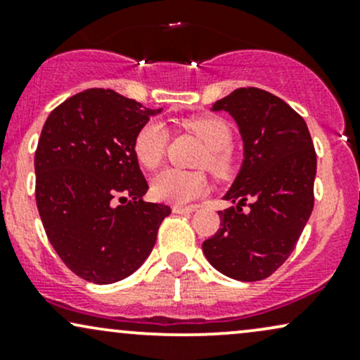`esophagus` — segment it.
Returning <instances> with one entry per match:
<instances>
[{"instance_id": "obj_1", "label": "esophagus", "mask_w": 360, "mask_h": 360, "mask_svg": "<svg viewBox=\"0 0 360 360\" xmlns=\"http://www.w3.org/2000/svg\"><path fill=\"white\" fill-rule=\"evenodd\" d=\"M172 212L177 213V214H188V213H193L196 212V206H172Z\"/></svg>"}]
</instances>
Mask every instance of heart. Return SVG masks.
<instances>
[{
  "instance_id": "heart-1",
  "label": "heart",
  "mask_w": 360,
  "mask_h": 360,
  "mask_svg": "<svg viewBox=\"0 0 360 360\" xmlns=\"http://www.w3.org/2000/svg\"><path fill=\"white\" fill-rule=\"evenodd\" d=\"M183 127L193 131L206 147L203 166L214 174H226L230 157L225 148L232 143V127L220 117H198L184 120ZM167 147V130L160 122H147L134 140L135 157L143 167L154 169L160 164ZM206 191V179L200 172L164 169L152 181V193L166 203L186 205Z\"/></svg>"
}]
</instances>
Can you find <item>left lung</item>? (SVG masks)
I'll return each mask as SVG.
<instances>
[{"label": "left lung", "mask_w": 360, "mask_h": 360, "mask_svg": "<svg viewBox=\"0 0 360 360\" xmlns=\"http://www.w3.org/2000/svg\"><path fill=\"white\" fill-rule=\"evenodd\" d=\"M237 123L243 143L238 174L218 212L221 229L203 254L237 281L266 279L295 250L313 210L316 154L304 120L286 101L257 88L235 89L212 106ZM250 203L247 214L241 206Z\"/></svg>", "instance_id": "left-lung-1"}]
</instances>
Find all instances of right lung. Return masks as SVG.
I'll return each mask as SVG.
<instances>
[{"label":"right lung","instance_id":"add662e5","mask_svg":"<svg viewBox=\"0 0 360 360\" xmlns=\"http://www.w3.org/2000/svg\"><path fill=\"white\" fill-rule=\"evenodd\" d=\"M160 110L111 89H86L57 106L42 128L37 208L62 262L89 283L134 274L171 213L142 201L148 186L134 152L137 131Z\"/></svg>","mask_w":360,"mask_h":360}]
</instances>
